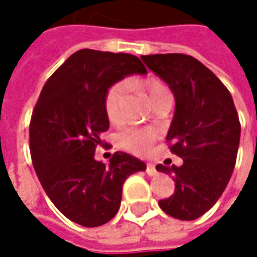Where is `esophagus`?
Listing matches in <instances>:
<instances>
[{
    "label": "esophagus",
    "mask_w": 257,
    "mask_h": 257,
    "mask_svg": "<svg viewBox=\"0 0 257 257\" xmlns=\"http://www.w3.org/2000/svg\"><path fill=\"white\" fill-rule=\"evenodd\" d=\"M146 173H147L149 176H155L158 171H156V167H155L153 164H147V167H146Z\"/></svg>",
    "instance_id": "obj_1"
}]
</instances>
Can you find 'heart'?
<instances>
[{
  "instance_id": "b5f03b06",
  "label": "heart",
  "mask_w": 257,
  "mask_h": 257,
  "mask_svg": "<svg viewBox=\"0 0 257 257\" xmlns=\"http://www.w3.org/2000/svg\"><path fill=\"white\" fill-rule=\"evenodd\" d=\"M137 86L144 90L150 99V102L153 104V107L165 99L170 98V92L165 87V84L156 78H147V80H141L137 83ZM125 95H126V84L125 83H114L113 86L108 87L105 98H104V110H105V116L111 123H119L122 120V114H123V104H125ZM117 144L128 150L134 155H146L155 140H156V134L147 129H125L117 135Z\"/></svg>"
}]
</instances>
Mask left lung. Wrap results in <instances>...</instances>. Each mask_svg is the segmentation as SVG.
I'll return each mask as SVG.
<instances>
[{"instance_id": "8db88e82", "label": "left lung", "mask_w": 257, "mask_h": 257, "mask_svg": "<svg viewBox=\"0 0 257 257\" xmlns=\"http://www.w3.org/2000/svg\"><path fill=\"white\" fill-rule=\"evenodd\" d=\"M141 59L176 98L167 141L183 164L156 165L176 181L174 193L161 199L159 207L174 219L195 220L217 202L229 183L241 134L238 113L226 86L193 56L165 53Z\"/></svg>"}]
</instances>
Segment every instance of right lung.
Masks as SVG:
<instances>
[{
	"mask_svg": "<svg viewBox=\"0 0 257 257\" xmlns=\"http://www.w3.org/2000/svg\"><path fill=\"white\" fill-rule=\"evenodd\" d=\"M128 53L81 49L46 81L29 123L34 170L55 207L86 228L110 222L119 211L122 187L146 164L116 152L105 165L95 161L99 135L110 123L104 98L110 86L131 74H146Z\"/></svg>",
	"mask_w": 257,
	"mask_h": 257,
	"instance_id": "obj_1",
	"label": "right lung"
}]
</instances>
